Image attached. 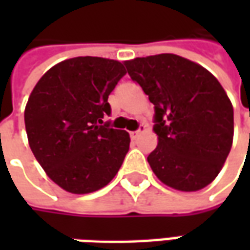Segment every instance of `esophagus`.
Here are the masks:
<instances>
[{
    "label": "esophagus",
    "mask_w": 250,
    "mask_h": 250,
    "mask_svg": "<svg viewBox=\"0 0 250 250\" xmlns=\"http://www.w3.org/2000/svg\"><path fill=\"white\" fill-rule=\"evenodd\" d=\"M143 132H146V127H145V125H141V128L138 131H135V132H130L131 139H136V138L141 135V134H143Z\"/></svg>",
    "instance_id": "esophagus-1"
}]
</instances>
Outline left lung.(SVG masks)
Listing matches in <instances>:
<instances>
[{
	"label": "left lung",
	"instance_id": "obj_1",
	"mask_svg": "<svg viewBox=\"0 0 250 250\" xmlns=\"http://www.w3.org/2000/svg\"><path fill=\"white\" fill-rule=\"evenodd\" d=\"M155 108L157 148L147 157L162 184L198 191L211 184L230 152L233 105L206 68L173 53L125 62Z\"/></svg>",
	"mask_w": 250,
	"mask_h": 250
}]
</instances>
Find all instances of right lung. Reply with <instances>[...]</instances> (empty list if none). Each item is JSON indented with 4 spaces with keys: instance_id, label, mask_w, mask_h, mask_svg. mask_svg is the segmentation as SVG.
I'll use <instances>...</instances> for the list:
<instances>
[{
    "instance_id": "1",
    "label": "right lung",
    "mask_w": 250,
    "mask_h": 250,
    "mask_svg": "<svg viewBox=\"0 0 250 250\" xmlns=\"http://www.w3.org/2000/svg\"><path fill=\"white\" fill-rule=\"evenodd\" d=\"M125 75V62L80 56L57 62L30 93L24 119L33 155L62 190H100L119 171L128 148L125 130L103 125L108 95Z\"/></svg>"
}]
</instances>
